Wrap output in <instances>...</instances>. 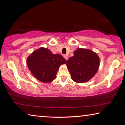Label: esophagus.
<instances>
[{
  "label": "esophagus",
  "instance_id": "1",
  "mask_svg": "<svg viewBox=\"0 0 125 125\" xmlns=\"http://www.w3.org/2000/svg\"><path fill=\"white\" fill-rule=\"evenodd\" d=\"M64 58L66 59V60H68V56H67V55H64Z\"/></svg>",
  "mask_w": 125,
  "mask_h": 125
}]
</instances>
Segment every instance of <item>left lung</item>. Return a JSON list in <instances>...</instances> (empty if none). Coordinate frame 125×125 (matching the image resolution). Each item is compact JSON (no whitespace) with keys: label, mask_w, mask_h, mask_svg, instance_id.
I'll use <instances>...</instances> for the list:
<instances>
[{"label":"left lung","mask_w":125,"mask_h":125,"mask_svg":"<svg viewBox=\"0 0 125 125\" xmlns=\"http://www.w3.org/2000/svg\"><path fill=\"white\" fill-rule=\"evenodd\" d=\"M73 54L66 64L71 78L77 83L88 82L97 72L100 64V57L93 51L82 48L75 50Z\"/></svg>","instance_id":"left-lung-1"}]
</instances>
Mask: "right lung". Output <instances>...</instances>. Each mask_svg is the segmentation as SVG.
Listing matches in <instances>:
<instances>
[{
    "mask_svg": "<svg viewBox=\"0 0 125 125\" xmlns=\"http://www.w3.org/2000/svg\"><path fill=\"white\" fill-rule=\"evenodd\" d=\"M66 62L62 55L53 54L44 47L35 50L27 58V64L31 74L43 83H49L55 80L59 67Z\"/></svg>",
    "mask_w": 125,
    "mask_h": 125,
    "instance_id": "obj_1",
    "label": "right lung"
}]
</instances>
